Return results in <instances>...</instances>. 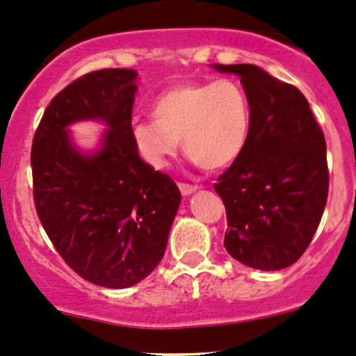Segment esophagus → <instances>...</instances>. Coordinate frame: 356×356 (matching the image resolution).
Returning a JSON list of instances; mask_svg holds the SVG:
<instances>
[{"label": "esophagus", "instance_id": "34e87169", "mask_svg": "<svg viewBox=\"0 0 356 356\" xmlns=\"http://www.w3.org/2000/svg\"><path fill=\"white\" fill-rule=\"evenodd\" d=\"M178 186H179V191H181L183 197H188V195L195 193V191L198 190L197 186H193V185H186V183H179Z\"/></svg>", "mask_w": 356, "mask_h": 356}]
</instances>
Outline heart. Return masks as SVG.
Listing matches in <instances>:
<instances>
[{"label":"heart","mask_w":356,"mask_h":356,"mask_svg":"<svg viewBox=\"0 0 356 356\" xmlns=\"http://www.w3.org/2000/svg\"><path fill=\"white\" fill-rule=\"evenodd\" d=\"M154 121H138L131 136L136 153L163 170L183 149L195 165L220 170L237 161L252 129V104L241 82H183L158 95Z\"/></svg>","instance_id":"b5f03b06"}]
</instances>
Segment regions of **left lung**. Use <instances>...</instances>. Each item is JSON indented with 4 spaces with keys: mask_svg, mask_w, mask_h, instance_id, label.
<instances>
[{
    "mask_svg": "<svg viewBox=\"0 0 356 356\" xmlns=\"http://www.w3.org/2000/svg\"><path fill=\"white\" fill-rule=\"evenodd\" d=\"M211 67L238 75L252 104L247 147L215 183L229 223L223 245L247 267L284 269L309 245L325 211V134L294 86L252 63Z\"/></svg>",
    "mask_w": 356,
    "mask_h": 356,
    "instance_id": "1",
    "label": "left lung"
}]
</instances>
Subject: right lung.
<instances>
[{
	"mask_svg": "<svg viewBox=\"0 0 356 356\" xmlns=\"http://www.w3.org/2000/svg\"><path fill=\"white\" fill-rule=\"evenodd\" d=\"M138 72H90L51 99L31 146L33 197L57 252L92 284L124 289L165 255L181 193L136 153L131 136ZM101 122L98 145L83 150L72 124Z\"/></svg>",
	"mask_w": 356,
	"mask_h": 356,
	"instance_id": "1",
	"label": "right lung"
}]
</instances>
